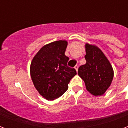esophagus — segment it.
Segmentation results:
<instances>
[{
	"label": "esophagus",
	"mask_w": 128,
	"mask_h": 128,
	"mask_svg": "<svg viewBox=\"0 0 128 128\" xmlns=\"http://www.w3.org/2000/svg\"><path fill=\"white\" fill-rule=\"evenodd\" d=\"M78 65H76V66H75V70H77V71H78Z\"/></svg>",
	"instance_id": "esophagus-1"
}]
</instances>
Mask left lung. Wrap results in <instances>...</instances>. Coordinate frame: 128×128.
I'll return each instance as SVG.
<instances>
[{
	"label": "left lung",
	"instance_id": "1",
	"mask_svg": "<svg viewBox=\"0 0 128 128\" xmlns=\"http://www.w3.org/2000/svg\"><path fill=\"white\" fill-rule=\"evenodd\" d=\"M86 63L78 68V75L84 81L86 89L94 96L106 92L112 81L114 72L110 62L99 48L86 44Z\"/></svg>",
	"mask_w": 128,
	"mask_h": 128
}]
</instances>
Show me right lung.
I'll return each instance as SVG.
<instances>
[{
  "label": "right lung",
  "instance_id": "right-lung-1",
  "mask_svg": "<svg viewBox=\"0 0 128 128\" xmlns=\"http://www.w3.org/2000/svg\"><path fill=\"white\" fill-rule=\"evenodd\" d=\"M66 41L59 40L45 45L37 53L31 64L30 72L37 90L48 100L58 98L68 90V84L76 74L67 66L65 56Z\"/></svg>",
  "mask_w": 128,
  "mask_h": 128
}]
</instances>
